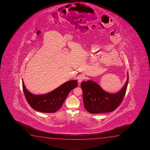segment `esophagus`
<instances>
[{
    "label": "esophagus",
    "mask_w": 150,
    "mask_h": 150,
    "mask_svg": "<svg viewBox=\"0 0 150 150\" xmlns=\"http://www.w3.org/2000/svg\"><path fill=\"white\" fill-rule=\"evenodd\" d=\"M83 79H84V76H82V75L79 76L78 77V83H80Z\"/></svg>",
    "instance_id": "34e87169"
}]
</instances>
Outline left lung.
<instances>
[{
  "label": "left lung",
  "instance_id": "8db88e82",
  "mask_svg": "<svg viewBox=\"0 0 150 150\" xmlns=\"http://www.w3.org/2000/svg\"><path fill=\"white\" fill-rule=\"evenodd\" d=\"M128 82L127 76L126 83L119 91L111 93L104 91L100 85L93 81H83L81 87L83 92L85 109L91 113H106L115 110L124 98Z\"/></svg>",
  "mask_w": 150,
  "mask_h": 150
}]
</instances>
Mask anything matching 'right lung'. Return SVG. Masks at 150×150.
<instances>
[{
    "label": "right lung",
    "instance_id": "add662e5",
    "mask_svg": "<svg viewBox=\"0 0 150 150\" xmlns=\"http://www.w3.org/2000/svg\"><path fill=\"white\" fill-rule=\"evenodd\" d=\"M23 83L24 95L29 104L35 110L44 113H53L61 108L67 95L77 87V81H69L48 93L35 95L26 89Z\"/></svg>",
    "mask_w": 150,
    "mask_h": 150
}]
</instances>
